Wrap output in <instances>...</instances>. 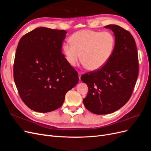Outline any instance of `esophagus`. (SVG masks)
I'll return each mask as SVG.
<instances>
[{"label":"esophagus","mask_w":151,"mask_h":151,"mask_svg":"<svg viewBox=\"0 0 151 151\" xmlns=\"http://www.w3.org/2000/svg\"><path fill=\"white\" fill-rule=\"evenodd\" d=\"M78 74H79V79H81V75H82V74H83V73H82L81 72H78Z\"/></svg>","instance_id":"obj_1"}]
</instances>
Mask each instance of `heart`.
Returning a JSON list of instances; mask_svg holds the SVG:
<instances>
[{"label": "heart", "mask_w": 151, "mask_h": 151, "mask_svg": "<svg viewBox=\"0 0 151 151\" xmlns=\"http://www.w3.org/2000/svg\"><path fill=\"white\" fill-rule=\"evenodd\" d=\"M71 43L63 46L66 60L76 65L82 58L84 66L91 70L103 67L111 57L115 45V38L111 32L81 30L73 34Z\"/></svg>", "instance_id": "heart-1"}]
</instances>
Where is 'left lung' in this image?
I'll use <instances>...</instances> for the list:
<instances>
[{
    "label": "left lung",
    "instance_id": "1",
    "mask_svg": "<svg viewBox=\"0 0 151 151\" xmlns=\"http://www.w3.org/2000/svg\"><path fill=\"white\" fill-rule=\"evenodd\" d=\"M115 36L111 57L103 67L83 74L81 79L88 87L84 106L97 115L111 113L128 102L139 74V59L135 40L129 31L109 24Z\"/></svg>",
    "mask_w": 151,
    "mask_h": 151
}]
</instances>
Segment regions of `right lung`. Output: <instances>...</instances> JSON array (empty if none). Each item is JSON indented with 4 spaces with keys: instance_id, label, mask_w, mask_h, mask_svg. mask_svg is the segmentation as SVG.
<instances>
[{
    "instance_id": "right-lung-1",
    "label": "right lung",
    "mask_w": 151,
    "mask_h": 151,
    "mask_svg": "<svg viewBox=\"0 0 151 151\" xmlns=\"http://www.w3.org/2000/svg\"><path fill=\"white\" fill-rule=\"evenodd\" d=\"M66 34L65 30L41 27L24 35L18 43L14 79L22 101L32 110H55L78 83L77 72L62 53Z\"/></svg>"
}]
</instances>
